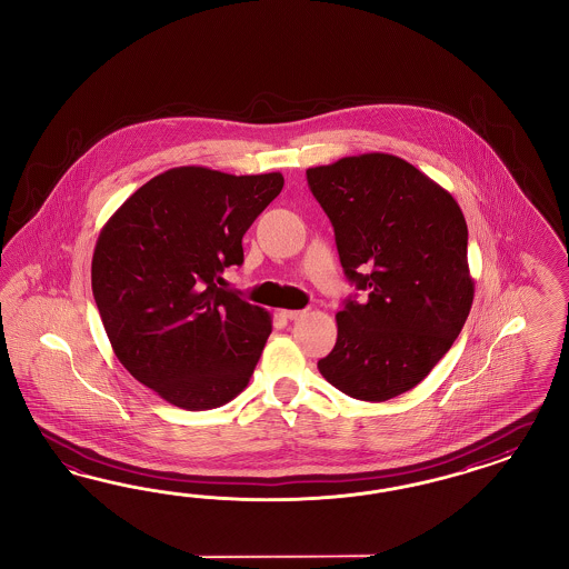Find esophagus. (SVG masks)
<instances>
[{"instance_id":"34e87169","label":"esophagus","mask_w":569,"mask_h":569,"mask_svg":"<svg viewBox=\"0 0 569 569\" xmlns=\"http://www.w3.org/2000/svg\"><path fill=\"white\" fill-rule=\"evenodd\" d=\"M305 315H307V310H283V317L290 319V321H298V319H302Z\"/></svg>"}]
</instances>
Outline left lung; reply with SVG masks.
Returning <instances> with one entry per match:
<instances>
[{"mask_svg": "<svg viewBox=\"0 0 569 569\" xmlns=\"http://www.w3.org/2000/svg\"><path fill=\"white\" fill-rule=\"evenodd\" d=\"M307 181L346 277L367 292L336 315L338 340L317 367L348 397L390 400L426 378L466 326V217L426 172L383 152L312 167Z\"/></svg>", "mask_w": 569, "mask_h": 569, "instance_id": "left-lung-1", "label": "left lung"}]
</instances>
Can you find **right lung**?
Instances as JSON below:
<instances>
[{"label": "right lung", "instance_id": "obj_1", "mask_svg": "<svg viewBox=\"0 0 569 569\" xmlns=\"http://www.w3.org/2000/svg\"><path fill=\"white\" fill-rule=\"evenodd\" d=\"M281 188V172L177 167L131 193L98 236L91 288L112 350L179 409L223 407L254 373L271 315L221 286Z\"/></svg>", "mask_w": 569, "mask_h": 569}]
</instances>
